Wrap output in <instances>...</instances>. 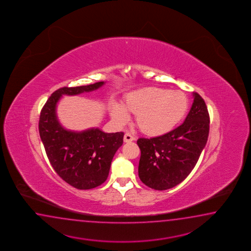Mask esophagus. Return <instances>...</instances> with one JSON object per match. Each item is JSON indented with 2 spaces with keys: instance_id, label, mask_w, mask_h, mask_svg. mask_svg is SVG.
Masks as SVG:
<instances>
[{
  "instance_id": "obj_1",
  "label": "esophagus",
  "mask_w": 251,
  "mask_h": 251,
  "mask_svg": "<svg viewBox=\"0 0 251 251\" xmlns=\"http://www.w3.org/2000/svg\"><path fill=\"white\" fill-rule=\"evenodd\" d=\"M133 140H134V137L131 133H126L124 136V142L125 143H131V142H133Z\"/></svg>"
}]
</instances>
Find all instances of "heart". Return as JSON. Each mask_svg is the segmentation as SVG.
<instances>
[{
  "label": "heart",
  "mask_w": 251,
  "mask_h": 251,
  "mask_svg": "<svg viewBox=\"0 0 251 251\" xmlns=\"http://www.w3.org/2000/svg\"><path fill=\"white\" fill-rule=\"evenodd\" d=\"M187 108L188 100L182 92L145 87L128 94L125 105L111 104L110 114L119 126L127 122V111L136 114V123L143 133L157 136L172 131L185 116Z\"/></svg>",
  "instance_id": "heart-1"
}]
</instances>
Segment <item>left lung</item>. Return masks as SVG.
I'll return each instance as SVG.
<instances>
[{"instance_id": "1", "label": "left lung", "mask_w": 251, "mask_h": 251, "mask_svg": "<svg viewBox=\"0 0 251 251\" xmlns=\"http://www.w3.org/2000/svg\"><path fill=\"white\" fill-rule=\"evenodd\" d=\"M193 103L184 122L161 136L140 138L138 174L148 187L164 191L176 186L196 166L209 133V115L201 96L193 93Z\"/></svg>"}]
</instances>
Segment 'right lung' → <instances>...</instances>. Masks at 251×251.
I'll return each instance as SVG.
<instances>
[{"label": "right lung", "mask_w": 251, "mask_h": 251, "mask_svg": "<svg viewBox=\"0 0 251 251\" xmlns=\"http://www.w3.org/2000/svg\"><path fill=\"white\" fill-rule=\"evenodd\" d=\"M103 84L58 89L40 114V137L50 163L59 177L79 190L93 189L107 180L114 155L123 144L124 133H104L99 128L69 131L59 123L56 107L62 95L92 92Z\"/></svg>", "instance_id": "add662e5"}]
</instances>
